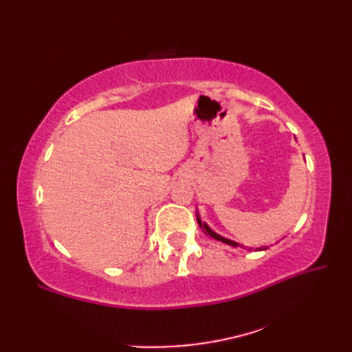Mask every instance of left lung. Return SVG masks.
I'll return each instance as SVG.
<instances>
[{
	"mask_svg": "<svg viewBox=\"0 0 352 352\" xmlns=\"http://www.w3.org/2000/svg\"><path fill=\"white\" fill-rule=\"evenodd\" d=\"M197 221H198V226L201 227V230L204 231V234H208L210 237H213V239H216V241H221V242H223V243H228V245H233V246H237V243L236 242H231V241H228V239H223L222 236H219V234H216L214 231H212L210 228H208V226H206V223L199 219V216H198V213H197ZM251 250V248H250Z\"/></svg>",
	"mask_w": 352,
	"mask_h": 352,
	"instance_id": "8db88e82",
	"label": "left lung"
}]
</instances>
